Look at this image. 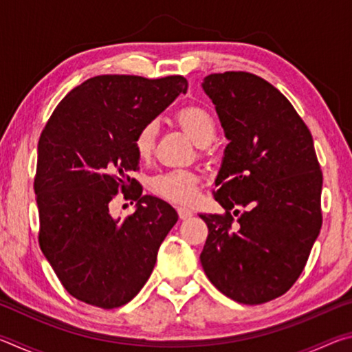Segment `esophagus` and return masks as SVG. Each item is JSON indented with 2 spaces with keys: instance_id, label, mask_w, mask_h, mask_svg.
<instances>
[{
  "instance_id": "esophagus-1",
  "label": "esophagus",
  "mask_w": 352,
  "mask_h": 352,
  "mask_svg": "<svg viewBox=\"0 0 352 352\" xmlns=\"http://www.w3.org/2000/svg\"><path fill=\"white\" fill-rule=\"evenodd\" d=\"M177 211H178V216H180L182 220H186V219H190L194 216V212L190 211L189 208H184V206H178Z\"/></svg>"
}]
</instances>
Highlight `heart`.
I'll use <instances>...</instances> for the list:
<instances>
[{
  "instance_id": "b5f03b06",
  "label": "heart",
  "mask_w": 352,
  "mask_h": 352,
  "mask_svg": "<svg viewBox=\"0 0 352 352\" xmlns=\"http://www.w3.org/2000/svg\"><path fill=\"white\" fill-rule=\"evenodd\" d=\"M177 119L180 126L186 130L199 146H206L216 136V119L211 111L200 105L184 107L177 113ZM158 126L155 121H148L142 126L135 136L133 146L140 157L146 158L152 153L157 141ZM199 175L192 170H169L153 177L152 188L163 199L174 201V204L188 205L197 199L199 194Z\"/></svg>"
}]
</instances>
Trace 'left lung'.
<instances>
[{"label":"left lung","instance_id":"obj_1","mask_svg":"<svg viewBox=\"0 0 352 352\" xmlns=\"http://www.w3.org/2000/svg\"><path fill=\"white\" fill-rule=\"evenodd\" d=\"M201 87L230 142L214 190L225 214H200L208 225L200 262L223 295L262 305L305 270L323 222V174L307 126L272 83L226 71L206 76Z\"/></svg>","mask_w":352,"mask_h":352}]
</instances>
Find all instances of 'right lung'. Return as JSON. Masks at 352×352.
<instances>
[{
  "instance_id": "1",
  "label": "right lung",
  "mask_w": 352,
  "mask_h": 352,
  "mask_svg": "<svg viewBox=\"0 0 352 352\" xmlns=\"http://www.w3.org/2000/svg\"><path fill=\"white\" fill-rule=\"evenodd\" d=\"M186 90L183 76H96L73 88L46 122L34 178L38 243L79 301L121 307L151 276L178 214L164 200L142 195L129 177L140 163L133 141ZM119 190L137 201L135 212L122 221L109 212Z\"/></svg>"
}]
</instances>
